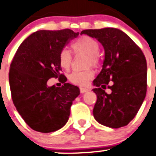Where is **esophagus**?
Returning <instances> with one entry per match:
<instances>
[{
  "instance_id": "34e87169",
  "label": "esophagus",
  "mask_w": 156,
  "mask_h": 156,
  "mask_svg": "<svg viewBox=\"0 0 156 156\" xmlns=\"http://www.w3.org/2000/svg\"><path fill=\"white\" fill-rule=\"evenodd\" d=\"M80 90L81 93H86V92L89 91L90 90L87 88H83V87H81V88H80Z\"/></svg>"
}]
</instances>
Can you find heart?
<instances>
[{
	"label": "heart",
	"mask_w": 156,
	"mask_h": 156,
	"mask_svg": "<svg viewBox=\"0 0 156 156\" xmlns=\"http://www.w3.org/2000/svg\"><path fill=\"white\" fill-rule=\"evenodd\" d=\"M71 48L75 54L83 53L87 55V65L97 67L99 65V44L96 40L89 36H82L76 40ZM72 55L69 50H63L59 54V64L63 69H69L72 64ZM94 76L92 69H88L83 71H73L69 75V80L73 83L79 86H86Z\"/></svg>",
	"instance_id": "b5f03b06"
}]
</instances>
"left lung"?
<instances>
[{"instance_id":"left-lung-1","label":"left lung","mask_w":156,"mask_h":156,"mask_svg":"<svg viewBox=\"0 0 156 156\" xmlns=\"http://www.w3.org/2000/svg\"><path fill=\"white\" fill-rule=\"evenodd\" d=\"M103 45V69L93 84L97 99L93 115L99 123L120 128L129 123L140 109L147 90V63L142 50L124 32L116 28L85 30ZM111 85H109V83ZM111 93L105 92L106 87Z\"/></svg>"}]
</instances>
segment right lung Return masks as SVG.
<instances>
[{"label":"right lung","mask_w":156,"mask_h":156,"mask_svg":"<svg viewBox=\"0 0 156 156\" xmlns=\"http://www.w3.org/2000/svg\"><path fill=\"white\" fill-rule=\"evenodd\" d=\"M79 33L72 30H38L17 49L9 71L13 103L25 122L40 133L55 132L69 119L73 101L79 96L76 86L60 73L59 54ZM59 77L65 83L49 87L47 81Z\"/></svg>","instance_id":"right-lung-1"}]
</instances>
